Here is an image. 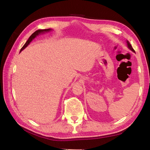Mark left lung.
Masks as SVG:
<instances>
[{"instance_id": "1", "label": "left lung", "mask_w": 150, "mask_h": 150, "mask_svg": "<svg viewBox=\"0 0 150 150\" xmlns=\"http://www.w3.org/2000/svg\"><path fill=\"white\" fill-rule=\"evenodd\" d=\"M126 43H127V46H128V49H129L131 51H133V52H135V51H134V50L133 49V47H132V46H131V45L130 44V43L129 42V41L128 40H126Z\"/></svg>"}]
</instances>
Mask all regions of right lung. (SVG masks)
<instances>
[{
  "label": "right lung",
  "mask_w": 150,
  "mask_h": 150,
  "mask_svg": "<svg viewBox=\"0 0 150 150\" xmlns=\"http://www.w3.org/2000/svg\"><path fill=\"white\" fill-rule=\"evenodd\" d=\"M52 30V29H40V30H36L35 32H34V33L30 36L29 38V39H28V40H27V42L25 43V44L24 45L23 47H22L21 48V51H20V52L22 51V50H24L25 47H28V45H29V44L32 42V40H33L34 38H35L36 37H37L38 35H39V34H44V33H49V32L51 31Z\"/></svg>",
  "instance_id": "1"
}]
</instances>
